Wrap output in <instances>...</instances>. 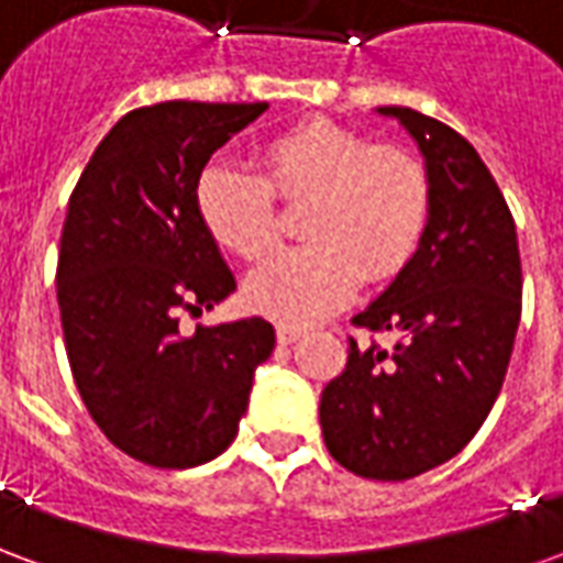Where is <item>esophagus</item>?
Segmentation results:
<instances>
[{"label":"esophagus","instance_id":"34e87169","mask_svg":"<svg viewBox=\"0 0 563 563\" xmlns=\"http://www.w3.org/2000/svg\"><path fill=\"white\" fill-rule=\"evenodd\" d=\"M301 334H305V331L301 329H295V325H277V341L283 343V346H286V343H295L298 341V338H301Z\"/></svg>","mask_w":563,"mask_h":563}]
</instances>
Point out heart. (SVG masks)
<instances>
[{
  "instance_id": "heart-1",
  "label": "heart",
  "mask_w": 563,
  "mask_h": 563,
  "mask_svg": "<svg viewBox=\"0 0 563 563\" xmlns=\"http://www.w3.org/2000/svg\"><path fill=\"white\" fill-rule=\"evenodd\" d=\"M262 174L213 159L196 180V208L217 244L241 258L277 244V208L307 201V244L268 258L246 283L258 313L307 325L346 305L362 283L389 280L413 258L431 217L422 156L331 120H305L258 144Z\"/></svg>"
}]
</instances>
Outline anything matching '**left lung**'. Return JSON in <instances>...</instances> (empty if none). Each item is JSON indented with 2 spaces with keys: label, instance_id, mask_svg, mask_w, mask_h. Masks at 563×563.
I'll list each match as a JSON object with an SVG mask.
<instances>
[{
  "label": "left lung",
  "instance_id": "left-lung-1",
  "mask_svg": "<svg viewBox=\"0 0 563 563\" xmlns=\"http://www.w3.org/2000/svg\"><path fill=\"white\" fill-rule=\"evenodd\" d=\"M377 111L422 150L431 217L413 258L353 317L395 343L350 338L319 424L346 471L401 483L455 459L495 407L521 319V258L512 213L471 141L413 108Z\"/></svg>",
  "mask_w": 563,
  "mask_h": 563
}]
</instances>
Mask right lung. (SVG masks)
I'll use <instances>...</instances> for the list:
<instances>
[{
	"label": "right lung",
	"mask_w": 563,
	"mask_h": 563,
	"mask_svg": "<svg viewBox=\"0 0 563 563\" xmlns=\"http://www.w3.org/2000/svg\"><path fill=\"white\" fill-rule=\"evenodd\" d=\"M265 111V102L135 108L68 198L56 301L71 377L102 434L150 467L184 471L225 452L274 350L262 317L180 331V313L234 292L198 217V174Z\"/></svg>",
	"instance_id": "right-lung-1"
}]
</instances>
